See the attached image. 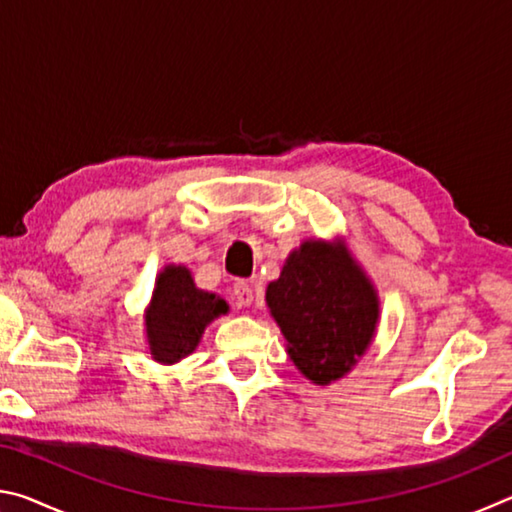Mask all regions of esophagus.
I'll use <instances>...</instances> for the list:
<instances>
[{"label": "esophagus", "instance_id": "1", "mask_svg": "<svg viewBox=\"0 0 512 512\" xmlns=\"http://www.w3.org/2000/svg\"><path fill=\"white\" fill-rule=\"evenodd\" d=\"M232 296H235L237 305H241V307H250L255 300V293H253V289H250V284H246V282H237L235 289H232Z\"/></svg>", "mask_w": 512, "mask_h": 512}]
</instances>
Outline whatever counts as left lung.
Wrapping results in <instances>:
<instances>
[{"instance_id":"8db88e82","label":"left lung","mask_w":512,"mask_h":512,"mask_svg":"<svg viewBox=\"0 0 512 512\" xmlns=\"http://www.w3.org/2000/svg\"><path fill=\"white\" fill-rule=\"evenodd\" d=\"M266 307L287 354L311 384L329 386L357 366L375 341L381 302L343 237L305 239L280 277L268 282Z\"/></svg>"}]
</instances>
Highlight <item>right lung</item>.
<instances>
[{"label": "right lung", "instance_id": "add662e5", "mask_svg": "<svg viewBox=\"0 0 512 512\" xmlns=\"http://www.w3.org/2000/svg\"><path fill=\"white\" fill-rule=\"evenodd\" d=\"M228 311V300L198 289L185 264H167L155 275V287L144 311V336L151 359L162 366L183 361L198 348L205 327Z\"/></svg>", "mask_w": 512, "mask_h": 512}]
</instances>
